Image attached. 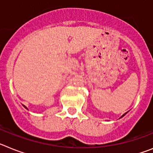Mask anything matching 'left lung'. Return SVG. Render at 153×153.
I'll use <instances>...</instances> for the list:
<instances>
[{
	"label": "left lung",
	"mask_w": 153,
	"mask_h": 153,
	"mask_svg": "<svg viewBox=\"0 0 153 153\" xmlns=\"http://www.w3.org/2000/svg\"><path fill=\"white\" fill-rule=\"evenodd\" d=\"M125 114H126V113H125ZM125 114H123V116H122V117H123V116H124V115H125Z\"/></svg>",
	"instance_id": "obj_1"
}]
</instances>
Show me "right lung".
Instances as JSON below:
<instances>
[{
	"label": "right lung",
	"instance_id": "add662e5",
	"mask_svg": "<svg viewBox=\"0 0 153 153\" xmlns=\"http://www.w3.org/2000/svg\"><path fill=\"white\" fill-rule=\"evenodd\" d=\"M24 106V107H25V108H27V107H26V106Z\"/></svg>",
	"mask_w": 153,
	"mask_h": 153
}]
</instances>
